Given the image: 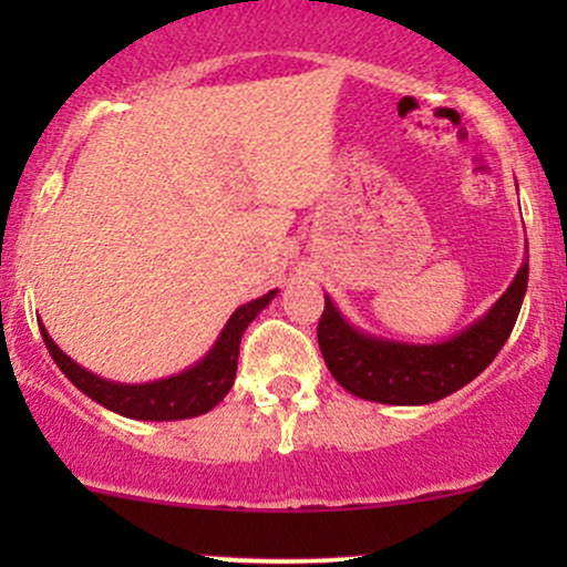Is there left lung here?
I'll return each mask as SVG.
<instances>
[{
    "label": "left lung",
    "instance_id": "obj_1",
    "mask_svg": "<svg viewBox=\"0 0 567 567\" xmlns=\"http://www.w3.org/2000/svg\"><path fill=\"white\" fill-rule=\"evenodd\" d=\"M528 288V261L514 282L464 333L440 343H400L360 333L324 296L317 324L324 365L347 392L383 405H429L458 392L491 365L509 338Z\"/></svg>",
    "mask_w": 567,
    "mask_h": 567
}]
</instances>
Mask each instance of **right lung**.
Masks as SVG:
<instances>
[{
    "instance_id": "obj_1",
    "label": "right lung",
    "mask_w": 567,
    "mask_h": 567,
    "mask_svg": "<svg viewBox=\"0 0 567 567\" xmlns=\"http://www.w3.org/2000/svg\"><path fill=\"white\" fill-rule=\"evenodd\" d=\"M277 290H269L266 296L256 298V301L243 303L229 317L226 328L220 330L218 341L205 357L192 365L184 373L171 375V379H159L152 383H116L101 375L90 373L82 365H76L71 357L58 349V343L50 338L48 330L42 328L44 347H48L50 357L55 365L63 370V375L74 383L80 392H84L97 405L114 410V413L125 415V419L138 421H181L192 419V415H202L213 410L229 394L234 375H237V360H239V341H243L245 328L271 303Z\"/></svg>"
}]
</instances>
